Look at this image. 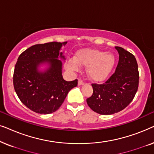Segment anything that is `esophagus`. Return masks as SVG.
I'll return each instance as SVG.
<instances>
[{"label":"esophagus","instance_id":"34e87169","mask_svg":"<svg viewBox=\"0 0 154 154\" xmlns=\"http://www.w3.org/2000/svg\"><path fill=\"white\" fill-rule=\"evenodd\" d=\"M78 84H79V85H83V84H84V82L82 81L81 79H79V82H78Z\"/></svg>","mask_w":154,"mask_h":154}]
</instances>
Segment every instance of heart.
I'll return each mask as SVG.
<instances>
[{
	"label": "heart",
	"instance_id": "heart-1",
	"mask_svg": "<svg viewBox=\"0 0 154 154\" xmlns=\"http://www.w3.org/2000/svg\"><path fill=\"white\" fill-rule=\"evenodd\" d=\"M115 64V57L109 52L92 48L79 50L74 58L66 63L67 69L79 71L80 66H87V74L94 81H102L109 76Z\"/></svg>",
	"mask_w": 154,
	"mask_h": 154
}]
</instances>
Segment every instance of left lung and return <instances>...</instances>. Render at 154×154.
<instances>
[{"label":"left lung","instance_id":"8db88e82","mask_svg":"<svg viewBox=\"0 0 154 154\" xmlns=\"http://www.w3.org/2000/svg\"><path fill=\"white\" fill-rule=\"evenodd\" d=\"M119 60L115 73L103 84H92L93 93L86 100L94 112L111 115L128 106L133 100L139 85L138 65L133 54L115 47Z\"/></svg>","mask_w":154,"mask_h":154}]
</instances>
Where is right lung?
<instances>
[{
    "mask_svg": "<svg viewBox=\"0 0 154 154\" xmlns=\"http://www.w3.org/2000/svg\"><path fill=\"white\" fill-rule=\"evenodd\" d=\"M67 42L37 44L20 54L15 64L13 85L21 102L31 111L49 114L61 106L68 92L78 85V80L66 81L62 76V62L65 60L60 50ZM47 63L45 71L38 70Z\"/></svg>",
    "mask_w": 154,
    "mask_h": 154,
    "instance_id": "add662e5",
    "label": "right lung"
}]
</instances>
